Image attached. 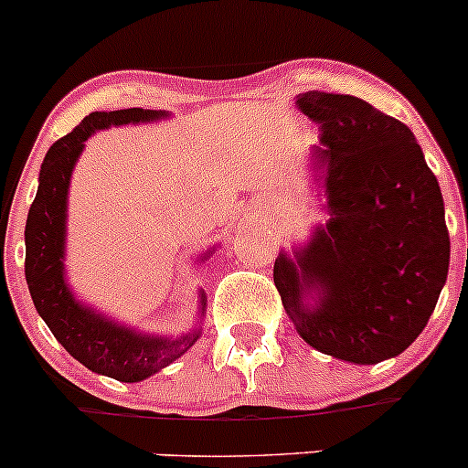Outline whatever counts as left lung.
I'll list each match as a JSON object with an SVG mask.
<instances>
[{"mask_svg": "<svg viewBox=\"0 0 468 468\" xmlns=\"http://www.w3.org/2000/svg\"><path fill=\"white\" fill-rule=\"evenodd\" d=\"M297 107L320 125L311 166L329 221L294 258L279 253L276 290L322 355L361 366L393 359L425 329L446 283L441 189L414 133L366 100L308 90Z\"/></svg>", "mask_w": 468, "mask_h": 468, "instance_id": "left-lung-1", "label": "left lung"}]
</instances>
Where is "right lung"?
<instances>
[{
	"label": "right lung",
	"mask_w": 468,
	"mask_h": 468,
	"mask_svg": "<svg viewBox=\"0 0 468 468\" xmlns=\"http://www.w3.org/2000/svg\"><path fill=\"white\" fill-rule=\"evenodd\" d=\"M165 116V112L139 107L89 113L45 155L38 176V192L25 226V276L38 315L72 359L93 373L107 375L119 382H142L160 373L197 343L201 331L189 329L187 334L176 338L139 334L77 302L72 290L68 288L63 270L68 185L77 157L84 151V142L95 130H104L109 125L146 123ZM198 297L203 315L206 294L201 292Z\"/></svg>",
	"instance_id": "add662e5"
}]
</instances>
